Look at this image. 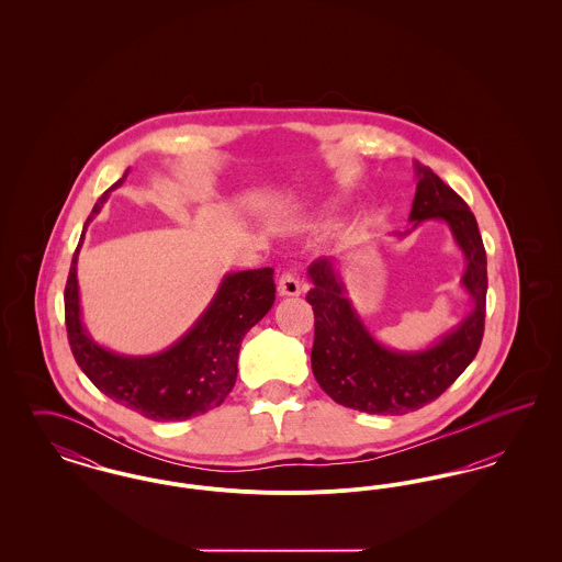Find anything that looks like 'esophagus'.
I'll use <instances>...</instances> for the list:
<instances>
[{
  "label": "esophagus",
  "instance_id": "esophagus-1",
  "mask_svg": "<svg viewBox=\"0 0 562 562\" xmlns=\"http://www.w3.org/2000/svg\"><path fill=\"white\" fill-rule=\"evenodd\" d=\"M278 293L280 296H299L303 293V284L299 282V278H294L293 273H282L278 280Z\"/></svg>",
  "mask_w": 562,
  "mask_h": 562
}]
</instances>
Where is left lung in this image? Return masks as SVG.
<instances>
[{"mask_svg": "<svg viewBox=\"0 0 562 562\" xmlns=\"http://www.w3.org/2000/svg\"><path fill=\"white\" fill-rule=\"evenodd\" d=\"M417 191L408 214L411 229L426 221L449 227L465 269L459 280L470 296L463 318L426 348L381 344L349 296L344 257H321L307 268L314 307L312 371L322 390L339 404L369 415H404L436 401L468 369L481 348L486 303V252L468 204L428 166L413 164Z\"/></svg>", "mask_w": 562, "mask_h": 562, "instance_id": "1", "label": "left lung"}]
</instances>
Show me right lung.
<instances>
[{
    "mask_svg": "<svg viewBox=\"0 0 562 562\" xmlns=\"http://www.w3.org/2000/svg\"><path fill=\"white\" fill-rule=\"evenodd\" d=\"M126 177L128 170L99 198L83 223L65 286L69 346L83 374L111 401L147 419L183 422L213 411L232 392L238 374L241 339L276 301L273 269L225 273L198 321L172 346L158 353L131 356L97 344L81 318L78 257L88 225Z\"/></svg>",
    "mask_w": 562,
    "mask_h": 562,
    "instance_id": "add662e5",
    "label": "right lung"
}]
</instances>
